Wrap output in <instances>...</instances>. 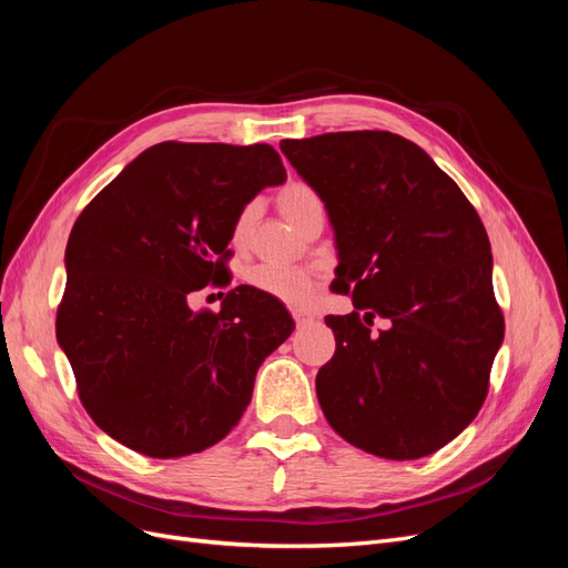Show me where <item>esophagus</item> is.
<instances>
[{
    "label": "esophagus",
    "instance_id": "34e87169",
    "mask_svg": "<svg viewBox=\"0 0 568 568\" xmlns=\"http://www.w3.org/2000/svg\"><path fill=\"white\" fill-rule=\"evenodd\" d=\"M291 315H294L296 326H307V324L315 322V315L307 313V311H301V307H296V311H291Z\"/></svg>",
    "mask_w": 568,
    "mask_h": 568
}]
</instances>
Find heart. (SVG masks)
<instances>
[{"label":"heart","mask_w":568,"mask_h":568,"mask_svg":"<svg viewBox=\"0 0 568 568\" xmlns=\"http://www.w3.org/2000/svg\"><path fill=\"white\" fill-rule=\"evenodd\" d=\"M280 213L288 225H298V222L315 209H322V199L315 192V186L301 180H291L280 189L277 196ZM257 205L246 203L242 211L236 213L234 225H232V239L234 244H246L251 234V227L255 222ZM246 282L261 294L286 303V305H307L322 284V272L313 267H286V265H274V263H261L246 272Z\"/></svg>","instance_id":"obj_1"}]
</instances>
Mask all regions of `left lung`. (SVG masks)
I'll use <instances>...</instances> for the list:
<instances>
[{"instance_id": "1", "label": "left lung", "mask_w": 568, "mask_h": 568, "mask_svg": "<svg viewBox=\"0 0 568 568\" xmlns=\"http://www.w3.org/2000/svg\"><path fill=\"white\" fill-rule=\"evenodd\" d=\"M315 186L338 244L326 315L334 357L315 379L334 432L386 459L426 457L471 424L505 338L484 222L415 142L384 130L282 140ZM376 318L389 326L372 331Z\"/></svg>"}]
</instances>
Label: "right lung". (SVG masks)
<instances>
[{
	"label": "right lung",
	"instance_id": "add662e5",
	"mask_svg": "<svg viewBox=\"0 0 568 568\" xmlns=\"http://www.w3.org/2000/svg\"><path fill=\"white\" fill-rule=\"evenodd\" d=\"M286 170L270 144L163 142L84 205L65 246L57 338L82 407L130 450L175 459L211 448L242 419L255 372L294 332L253 286L222 311H192L227 286L236 213Z\"/></svg>",
	"mask_w": 568,
	"mask_h": 568
}]
</instances>
